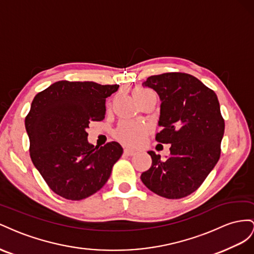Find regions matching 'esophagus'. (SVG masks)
<instances>
[{
	"label": "esophagus",
	"mask_w": 254,
	"mask_h": 254,
	"mask_svg": "<svg viewBox=\"0 0 254 254\" xmlns=\"http://www.w3.org/2000/svg\"><path fill=\"white\" fill-rule=\"evenodd\" d=\"M125 154H127V155H134L135 154V151L133 149L126 148L125 149Z\"/></svg>",
	"instance_id": "obj_1"
}]
</instances>
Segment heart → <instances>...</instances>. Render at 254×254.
Returning a JSON list of instances; mask_svg holds the SVG:
<instances>
[{"mask_svg": "<svg viewBox=\"0 0 254 254\" xmlns=\"http://www.w3.org/2000/svg\"><path fill=\"white\" fill-rule=\"evenodd\" d=\"M133 93L137 101L149 95H152V93L154 92L150 89L138 87V88H136L134 90ZM147 133L148 128L146 126L142 125V123L128 120L121 121L117 128L115 129V136L117 137L119 140L128 144V146H135V144L139 143L144 138V136L147 135Z\"/></svg>", "mask_w": 254, "mask_h": 254, "instance_id": "1", "label": "heart"}]
</instances>
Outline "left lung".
Segmentation results:
<instances>
[{
	"instance_id": "8db88e82",
	"label": "left lung",
	"mask_w": 254,
	"mask_h": 254,
	"mask_svg": "<svg viewBox=\"0 0 254 254\" xmlns=\"http://www.w3.org/2000/svg\"><path fill=\"white\" fill-rule=\"evenodd\" d=\"M143 86L159 96V143H171L170 155L150 151L151 167L140 179L151 191L181 199L195 191L213 170L221 153L224 119L216 93L197 77L183 72L151 75Z\"/></svg>"
}]
</instances>
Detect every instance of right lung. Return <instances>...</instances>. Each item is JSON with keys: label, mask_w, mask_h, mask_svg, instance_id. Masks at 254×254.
<instances>
[{"label": "right lung", "mask_w": 254, "mask_h": 254, "mask_svg": "<svg viewBox=\"0 0 254 254\" xmlns=\"http://www.w3.org/2000/svg\"><path fill=\"white\" fill-rule=\"evenodd\" d=\"M119 85L59 81L35 96L25 117L32 162L61 197L78 201L100 190L123 153L118 142L95 147L91 121L105 118V101Z\"/></svg>", "instance_id": "right-lung-1"}]
</instances>
